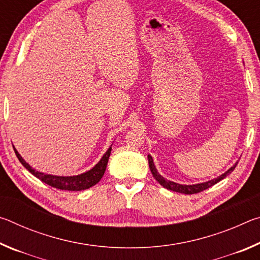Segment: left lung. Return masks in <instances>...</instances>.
I'll return each mask as SVG.
<instances>
[{"instance_id":"obj_1","label":"left lung","mask_w":260,"mask_h":260,"mask_svg":"<svg viewBox=\"0 0 260 260\" xmlns=\"http://www.w3.org/2000/svg\"><path fill=\"white\" fill-rule=\"evenodd\" d=\"M148 160H149V167H150V171L153 175V178H155L158 182H159L162 187L169 189V190H173V191H177V192H181V193H186V195H191V193H197V192H201L205 190V189L210 188L211 186H213L217 182H219L220 180H222L223 178H226L228 174L231 172L234 171V169L236 167L237 164H235L234 166H232L230 170L227 171V172L223 173L222 175H220L217 179H213L211 180V181L208 182H204V183H197V184H190V186H187V184H179V183H175L173 181H170V180H166L165 178H162L161 175L157 172L155 165H153V160H152V157L150 155H148Z\"/></svg>"}]
</instances>
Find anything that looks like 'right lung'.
<instances>
[{
  "mask_svg": "<svg viewBox=\"0 0 260 260\" xmlns=\"http://www.w3.org/2000/svg\"><path fill=\"white\" fill-rule=\"evenodd\" d=\"M15 152H16L17 158H18L19 161L23 164V166L26 167V169H27L29 172L34 175V177L40 179L42 182L49 184V186L54 187L56 189H61V190L80 191L95 186V184L102 179L105 172V169H107L110 153H111V147L108 149V151L104 153L102 159H101L98 164L93 167V169L80 175H74V177H56V175L38 172V171L32 169V167H30L27 162L20 157V155L16 149H15Z\"/></svg>",
  "mask_w": 260,
  "mask_h": 260,
  "instance_id": "obj_1",
  "label": "right lung"
}]
</instances>
